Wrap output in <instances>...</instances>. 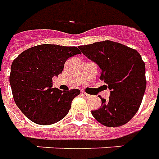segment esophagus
<instances>
[{
	"instance_id": "1",
	"label": "esophagus",
	"mask_w": 159,
	"mask_h": 159,
	"mask_svg": "<svg viewBox=\"0 0 159 159\" xmlns=\"http://www.w3.org/2000/svg\"><path fill=\"white\" fill-rule=\"evenodd\" d=\"M81 94H82V96H83V97H84V98H89V97H90V95L88 94V93H86L85 92H82V93H81Z\"/></svg>"
}]
</instances>
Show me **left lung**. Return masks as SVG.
I'll list each match as a JSON object with an SVG mask.
<instances>
[{
  "label": "left lung",
  "instance_id": "8db88e82",
  "mask_svg": "<svg viewBox=\"0 0 159 159\" xmlns=\"http://www.w3.org/2000/svg\"><path fill=\"white\" fill-rule=\"evenodd\" d=\"M78 48L99 66L100 79L110 90L108 100L100 98L101 107L92 111L93 116L108 127L126 124L137 112L146 90V68L142 56L136 50L109 40Z\"/></svg>",
  "mask_w": 159,
  "mask_h": 159
}]
</instances>
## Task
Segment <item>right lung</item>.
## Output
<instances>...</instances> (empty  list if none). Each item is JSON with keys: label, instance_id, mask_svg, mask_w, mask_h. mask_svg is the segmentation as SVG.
Returning <instances> with one entry per match:
<instances>
[{"label": "right lung", "instance_id": "add662e5", "mask_svg": "<svg viewBox=\"0 0 159 159\" xmlns=\"http://www.w3.org/2000/svg\"><path fill=\"white\" fill-rule=\"evenodd\" d=\"M78 54L75 46L40 44L23 51L12 61L10 85L14 101L32 121L51 125L67 115L80 90L52 88V77L61 73L68 58Z\"/></svg>", "mask_w": 159, "mask_h": 159}]
</instances>
